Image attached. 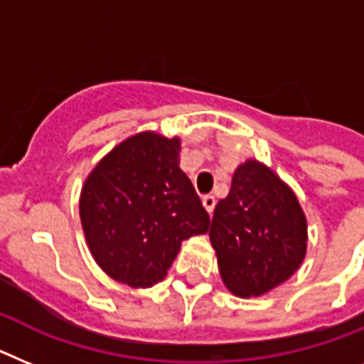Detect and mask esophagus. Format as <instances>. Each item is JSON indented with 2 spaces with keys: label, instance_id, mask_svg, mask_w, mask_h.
<instances>
[{
  "label": "esophagus",
  "instance_id": "esophagus-1",
  "mask_svg": "<svg viewBox=\"0 0 364 364\" xmlns=\"http://www.w3.org/2000/svg\"><path fill=\"white\" fill-rule=\"evenodd\" d=\"M203 207H205V210H207L208 214H213V210H214V207H216V198H214V196H203Z\"/></svg>",
  "mask_w": 364,
  "mask_h": 364
}]
</instances>
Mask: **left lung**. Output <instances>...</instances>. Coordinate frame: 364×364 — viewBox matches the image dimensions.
Returning a JSON list of instances; mask_svg holds the SVG:
<instances>
[{"label":"left lung","mask_w":364,"mask_h":364,"mask_svg":"<svg viewBox=\"0 0 364 364\" xmlns=\"http://www.w3.org/2000/svg\"><path fill=\"white\" fill-rule=\"evenodd\" d=\"M208 236L221 280L242 299L286 282L308 247V225L296 196L255 159L236 168L229 196L214 208Z\"/></svg>","instance_id":"8db88e82"}]
</instances>
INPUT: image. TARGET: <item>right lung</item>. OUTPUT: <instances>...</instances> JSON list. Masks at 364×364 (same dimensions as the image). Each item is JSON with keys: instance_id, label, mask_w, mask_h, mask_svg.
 I'll return each mask as SVG.
<instances>
[{"instance_id": "obj_1", "label": "right lung", "mask_w": 364, "mask_h": 364, "mask_svg": "<svg viewBox=\"0 0 364 364\" xmlns=\"http://www.w3.org/2000/svg\"><path fill=\"white\" fill-rule=\"evenodd\" d=\"M179 150L178 137L143 132L117 144L82 186L87 247L117 282H161L183 240L208 230L210 218L179 168Z\"/></svg>"}]
</instances>
